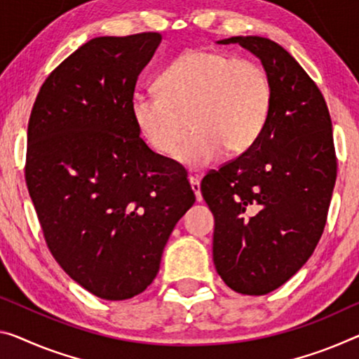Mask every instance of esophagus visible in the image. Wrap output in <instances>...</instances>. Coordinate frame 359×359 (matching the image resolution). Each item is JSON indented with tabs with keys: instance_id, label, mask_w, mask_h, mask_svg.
I'll use <instances>...</instances> for the list:
<instances>
[{
	"instance_id": "34e87169",
	"label": "esophagus",
	"mask_w": 359,
	"mask_h": 359,
	"mask_svg": "<svg viewBox=\"0 0 359 359\" xmlns=\"http://www.w3.org/2000/svg\"><path fill=\"white\" fill-rule=\"evenodd\" d=\"M189 183H191L192 191H194V194H196V201H197V202H202L201 183H198V180H197V178H194V176H189Z\"/></svg>"
}]
</instances>
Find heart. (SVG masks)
<instances>
[{"label": "heart", "mask_w": 359, "mask_h": 359, "mask_svg": "<svg viewBox=\"0 0 359 359\" xmlns=\"http://www.w3.org/2000/svg\"><path fill=\"white\" fill-rule=\"evenodd\" d=\"M158 93L137 91L131 112L154 151L189 170L212 165L223 152L255 146L273 109L271 79L260 64L210 49H187L158 76Z\"/></svg>", "instance_id": "obj_1"}]
</instances>
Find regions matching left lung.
<instances>
[{
  "instance_id": "left-lung-1",
  "label": "left lung",
  "mask_w": 359,
  "mask_h": 359,
  "mask_svg": "<svg viewBox=\"0 0 359 359\" xmlns=\"http://www.w3.org/2000/svg\"><path fill=\"white\" fill-rule=\"evenodd\" d=\"M262 60L273 85L266 128L249 151L203 176L215 217L213 263L244 295L278 289L306 263L326 226L337 178L332 122L310 75L263 36H231Z\"/></svg>"
}]
</instances>
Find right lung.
Returning <instances> with one entry per match:
<instances>
[{"instance_id": "1", "label": "right lung", "mask_w": 359, "mask_h": 359, "mask_svg": "<svg viewBox=\"0 0 359 359\" xmlns=\"http://www.w3.org/2000/svg\"><path fill=\"white\" fill-rule=\"evenodd\" d=\"M162 35L97 36L60 62L33 104L25 181L49 252L104 300L147 289L178 219L187 173L140 137L131 99Z\"/></svg>"}]
</instances>
